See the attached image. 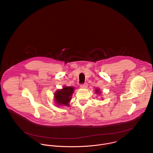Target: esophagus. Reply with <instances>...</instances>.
I'll return each mask as SVG.
<instances>
[{"instance_id":"34e87169","label":"esophagus","mask_w":153,"mask_h":153,"mask_svg":"<svg viewBox=\"0 0 153 153\" xmlns=\"http://www.w3.org/2000/svg\"><path fill=\"white\" fill-rule=\"evenodd\" d=\"M80 87L82 88H86L88 87V84L87 83H84V84H82L80 85Z\"/></svg>"}]
</instances>
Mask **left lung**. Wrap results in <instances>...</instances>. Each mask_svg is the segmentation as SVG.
Listing matches in <instances>:
<instances>
[{"label":"left lung","instance_id":"1","mask_svg":"<svg viewBox=\"0 0 153 153\" xmlns=\"http://www.w3.org/2000/svg\"><path fill=\"white\" fill-rule=\"evenodd\" d=\"M95 93H96L97 94H98V95L101 94V91H100V89L99 88H98V89H97V88H96V89H95Z\"/></svg>","mask_w":153,"mask_h":153}]
</instances>
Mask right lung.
Instances as JSON below:
<instances>
[{
    "label": "right lung",
    "mask_w": 153,
    "mask_h": 153,
    "mask_svg": "<svg viewBox=\"0 0 153 153\" xmlns=\"http://www.w3.org/2000/svg\"><path fill=\"white\" fill-rule=\"evenodd\" d=\"M74 87L64 86L62 89H58L54 93V101L57 107L68 106L74 93Z\"/></svg>",
    "instance_id": "add662e5"
}]
</instances>
